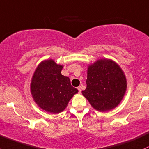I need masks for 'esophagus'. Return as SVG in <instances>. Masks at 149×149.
<instances>
[{
    "mask_svg": "<svg viewBox=\"0 0 149 149\" xmlns=\"http://www.w3.org/2000/svg\"><path fill=\"white\" fill-rule=\"evenodd\" d=\"M77 89H78V91H79V93H80L81 91V87H80V86H79V87H77Z\"/></svg>",
    "mask_w": 149,
    "mask_h": 149,
    "instance_id": "obj_1",
    "label": "esophagus"
}]
</instances>
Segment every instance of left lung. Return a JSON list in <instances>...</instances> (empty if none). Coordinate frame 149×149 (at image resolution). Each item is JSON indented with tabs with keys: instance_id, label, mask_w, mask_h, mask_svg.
I'll return each mask as SVG.
<instances>
[{
	"instance_id": "left-lung-1",
	"label": "left lung",
	"mask_w": 149,
	"mask_h": 149,
	"mask_svg": "<svg viewBox=\"0 0 149 149\" xmlns=\"http://www.w3.org/2000/svg\"><path fill=\"white\" fill-rule=\"evenodd\" d=\"M87 88L82 95L94 109L108 111L116 108L125 95L127 81L122 69L112 60L102 58L88 65Z\"/></svg>"
}]
</instances>
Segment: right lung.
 <instances>
[{
    "mask_svg": "<svg viewBox=\"0 0 149 149\" xmlns=\"http://www.w3.org/2000/svg\"><path fill=\"white\" fill-rule=\"evenodd\" d=\"M63 65L52 59L43 60L38 65L30 83V92L35 102L42 110L59 113L66 109L78 92L70 84V78L61 74Z\"/></svg>",
    "mask_w": 149,
    "mask_h": 149,
    "instance_id": "obj_1",
    "label": "right lung"
}]
</instances>
